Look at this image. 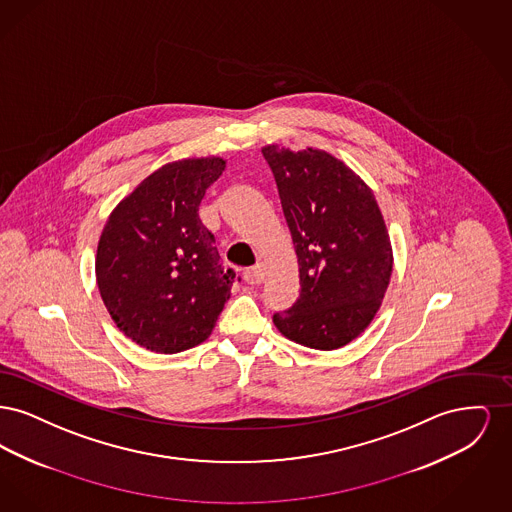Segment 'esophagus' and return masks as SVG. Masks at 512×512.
Segmentation results:
<instances>
[{"mask_svg": "<svg viewBox=\"0 0 512 512\" xmlns=\"http://www.w3.org/2000/svg\"><path fill=\"white\" fill-rule=\"evenodd\" d=\"M263 278H265V267L261 263H257L255 267H251L245 272V280L249 284H261Z\"/></svg>", "mask_w": 512, "mask_h": 512, "instance_id": "esophagus-1", "label": "esophagus"}]
</instances>
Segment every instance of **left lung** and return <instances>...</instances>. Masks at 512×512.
<instances>
[{
	"mask_svg": "<svg viewBox=\"0 0 512 512\" xmlns=\"http://www.w3.org/2000/svg\"><path fill=\"white\" fill-rule=\"evenodd\" d=\"M299 265V297L276 328L330 351L355 340L380 309L393 255L386 222L365 182L326 151L263 147Z\"/></svg>",
	"mask_w": 512,
	"mask_h": 512,
	"instance_id": "left-lung-1",
	"label": "left lung"
}]
</instances>
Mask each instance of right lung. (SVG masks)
<instances>
[{
  "mask_svg": "<svg viewBox=\"0 0 512 512\" xmlns=\"http://www.w3.org/2000/svg\"><path fill=\"white\" fill-rule=\"evenodd\" d=\"M226 167L220 157L174 161L115 207L101 232L96 276L119 330L155 353H180L207 340L230 299L199 203Z\"/></svg>",
  "mask_w": 512,
  "mask_h": 512,
  "instance_id": "1",
  "label": "right lung"
}]
</instances>
